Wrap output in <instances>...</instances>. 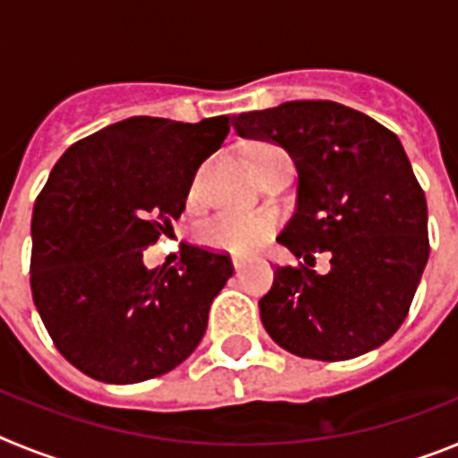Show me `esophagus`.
<instances>
[{"mask_svg": "<svg viewBox=\"0 0 458 458\" xmlns=\"http://www.w3.org/2000/svg\"><path fill=\"white\" fill-rule=\"evenodd\" d=\"M245 261H242V259H233V268H236V273H242V270H245Z\"/></svg>", "mask_w": 458, "mask_h": 458, "instance_id": "esophagus-1", "label": "esophagus"}]
</instances>
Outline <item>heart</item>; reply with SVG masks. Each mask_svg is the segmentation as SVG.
<instances>
[{"label": "heart", "mask_w": 458, "mask_h": 458, "mask_svg": "<svg viewBox=\"0 0 458 458\" xmlns=\"http://www.w3.org/2000/svg\"><path fill=\"white\" fill-rule=\"evenodd\" d=\"M268 153H284L282 148L261 144L252 151L254 157L268 156ZM273 232V220L266 216H233V213H222V216L210 217L201 225V241L210 248L233 250V252H252L257 250Z\"/></svg>", "instance_id": "heart-1"}]
</instances>
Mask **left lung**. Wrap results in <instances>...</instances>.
<instances>
[{"mask_svg": "<svg viewBox=\"0 0 458 458\" xmlns=\"http://www.w3.org/2000/svg\"><path fill=\"white\" fill-rule=\"evenodd\" d=\"M245 140L273 141L298 169L295 213L277 242L326 276L277 266L259 301L275 344L337 362L378 349L406 318L428 259L427 199L402 141L333 100H291L233 116Z\"/></svg>", "mask_w": 458, "mask_h": 458, "instance_id": "8db88e82", "label": "left lung"}]
</instances>
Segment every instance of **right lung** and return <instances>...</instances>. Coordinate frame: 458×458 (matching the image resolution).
Masks as SVG:
<instances>
[{
	"label": "right lung",
	"instance_id": "obj_1",
	"mask_svg": "<svg viewBox=\"0 0 458 458\" xmlns=\"http://www.w3.org/2000/svg\"><path fill=\"white\" fill-rule=\"evenodd\" d=\"M226 132L229 116H131L75 141L40 190L31 295L59 353L91 378H156L204 337L232 259L185 245L179 266L147 270L141 250L174 232L194 174Z\"/></svg>",
	"mask_w": 458,
	"mask_h": 458
}]
</instances>
